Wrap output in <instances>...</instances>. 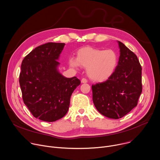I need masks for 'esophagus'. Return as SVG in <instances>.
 I'll list each match as a JSON object with an SVG mask.
<instances>
[{"label":"esophagus","instance_id":"esophagus-1","mask_svg":"<svg viewBox=\"0 0 160 160\" xmlns=\"http://www.w3.org/2000/svg\"><path fill=\"white\" fill-rule=\"evenodd\" d=\"M88 82V80L86 78H82L81 79V82L82 83H86Z\"/></svg>","mask_w":160,"mask_h":160}]
</instances>
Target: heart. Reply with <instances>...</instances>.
I'll list each match as a JSON object with an SVG mask.
<instances>
[{
    "label": "heart",
    "instance_id": "b5f03b06",
    "mask_svg": "<svg viewBox=\"0 0 160 160\" xmlns=\"http://www.w3.org/2000/svg\"><path fill=\"white\" fill-rule=\"evenodd\" d=\"M118 61L117 52L112 49L102 50L86 47L77 52V58L69 59L74 68L80 66L87 68V74L93 81L103 82L109 79L115 72Z\"/></svg>",
    "mask_w": 160,
    "mask_h": 160
}]
</instances>
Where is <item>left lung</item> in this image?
<instances>
[{
    "label": "left lung",
    "mask_w": 160,
    "mask_h": 160,
    "mask_svg": "<svg viewBox=\"0 0 160 160\" xmlns=\"http://www.w3.org/2000/svg\"><path fill=\"white\" fill-rule=\"evenodd\" d=\"M118 42L120 57L115 72L106 81L92 85V101L103 115L120 118L138 105L142 92V68L136 55Z\"/></svg>",
    "instance_id": "obj_1"
}]
</instances>
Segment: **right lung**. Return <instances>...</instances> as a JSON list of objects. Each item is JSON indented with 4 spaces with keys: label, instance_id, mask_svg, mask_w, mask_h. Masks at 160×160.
Wrapping results in <instances>:
<instances>
[{
    "label": "right lung",
    "instance_id": "right-lung-1",
    "mask_svg": "<svg viewBox=\"0 0 160 160\" xmlns=\"http://www.w3.org/2000/svg\"><path fill=\"white\" fill-rule=\"evenodd\" d=\"M65 43L42 45L22 60L19 84L22 100L35 118L55 122L69 108L71 94L81 84L76 77L67 78L58 71L57 61Z\"/></svg>",
    "mask_w": 160,
    "mask_h": 160
}]
</instances>
